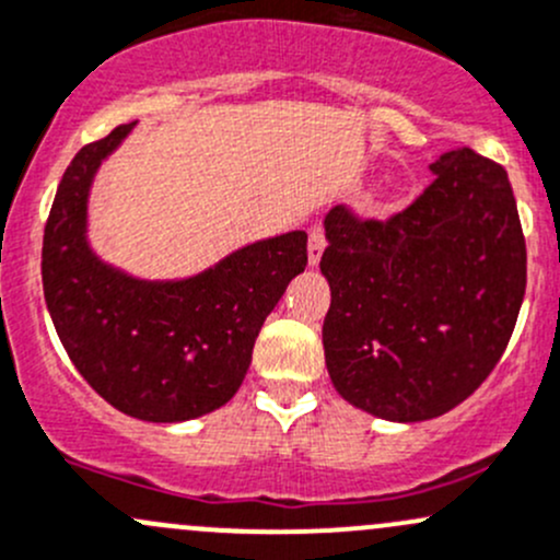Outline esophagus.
Wrapping results in <instances>:
<instances>
[{"label": "esophagus", "mask_w": 560, "mask_h": 560, "mask_svg": "<svg viewBox=\"0 0 560 560\" xmlns=\"http://www.w3.org/2000/svg\"><path fill=\"white\" fill-rule=\"evenodd\" d=\"M322 252H325V228L314 225L308 231V262L316 265L322 260Z\"/></svg>", "instance_id": "34e87169"}]
</instances>
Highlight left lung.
Instances as JSON below:
<instances>
[{
	"label": "left lung",
	"instance_id": "obj_1",
	"mask_svg": "<svg viewBox=\"0 0 560 560\" xmlns=\"http://www.w3.org/2000/svg\"><path fill=\"white\" fill-rule=\"evenodd\" d=\"M386 220L327 214L325 362L346 402L388 421L448 413L491 375L526 292V238L508 172L469 147Z\"/></svg>",
	"mask_w": 560,
	"mask_h": 560
}]
</instances>
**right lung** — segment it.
<instances>
[{
    "label": "right lung",
    "mask_w": 560,
    "mask_h": 560,
    "mask_svg": "<svg viewBox=\"0 0 560 560\" xmlns=\"http://www.w3.org/2000/svg\"><path fill=\"white\" fill-rule=\"evenodd\" d=\"M131 128L85 144L63 172L45 222V303L74 368L112 408L155 423L198 419L238 392L265 316L308 265V235L257 241L168 284L98 262L85 244L88 187Z\"/></svg>",
    "instance_id": "add662e5"
}]
</instances>
